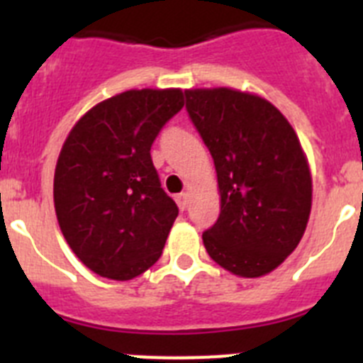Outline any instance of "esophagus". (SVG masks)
Returning a JSON list of instances; mask_svg holds the SVG:
<instances>
[{
    "instance_id": "1",
    "label": "esophagus",
    "mask_w": 363,
    "mask_h": 363,
    "mask_svg": "<svg viewBox=\"0 0 363 363\" xmlns=\"http://www.w3.org/2000/svg\"><path fill=\"white\" fill-rule=\"evenodd\" d=\"M174 200H176V203H178V207L182 211H185L189 207V194H187V192H179V194H176Z\"/></svg>"
}]
</instances>
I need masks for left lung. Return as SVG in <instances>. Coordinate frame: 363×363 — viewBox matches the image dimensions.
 Returning a JSON list of instances; mask_svg holds the SVG:
<instances>
[{
    "label": "left lung",
    "mask_w": 363,
    "mask_h": 363,
    "mask_svg": "<svg viewBox=\"0 0 363 363\" xmlns=\"http://www.w3.org/2000/svg\"><path fill=\"white\" fill-rule=\"evenodd\" d=\"M185 108L214 160L221 209L201 234L211 258L245 278L267 274L300 243L311 172L296 133L274 105L233 89L185 91Z\"/></svg>",
    "instance_id": "8db88e82"
}]
</instances>
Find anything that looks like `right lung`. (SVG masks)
I'll return each mask as SVG.
<instances>
[{
	"mask_svg": "<svg viewBox=\"0 0 363 363\" xmlns=\"http://www.w3.org/2000/svg\"><path fill=\"white\" fill-rule=\"evenodd\" d=\"M184 107V92L127 91L74 125L54 174V207L67 243L96 274L133 280L158 262L178 216L150 147Z\"/></svg>",
	"mask_w": 363,
	"mask_h": 363,
	"instance_id": "1",
	"label": "right lung"
}]
</instances>
